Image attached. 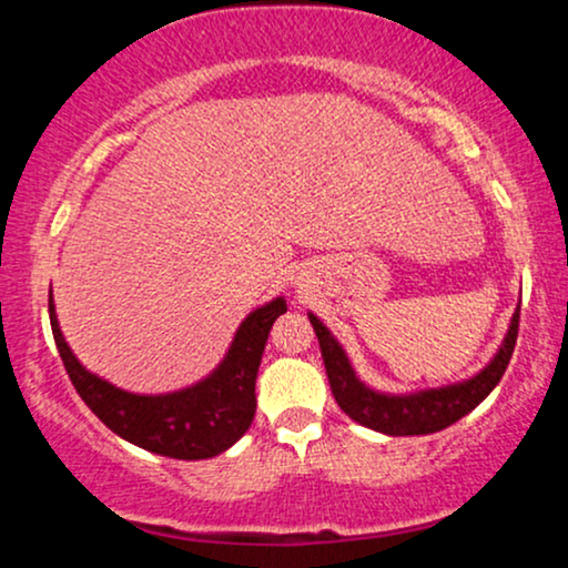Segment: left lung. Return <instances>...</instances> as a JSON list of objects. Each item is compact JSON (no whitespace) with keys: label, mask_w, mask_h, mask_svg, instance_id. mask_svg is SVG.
I'll return each mask as SVG.
<instances>
[{"label":"left lung","mask_w":568,"mask_h":568,"mask_svg":"<svg viewBox=\"0 0 568 568\" xmlns=\"http://www.w3.org/2000/svg\"><path fill=\"white\" fill-rule=\"evenodd\" d=\"M518 315L520 306L515 310L510 325H507V334L501 338L497 355L470 379L443 384V387L416 389V393L406 395L379 393V389L368 387L366 382L357 379L347 352L342 349L334 334L325 328L323 321H317V315L310 312V323L315 328L317 342H321L325 374H328L331 393H334L338 408L349 419H355L357 425L400 438V435H429L446 429L454 422H459L462 416L470 414L478 403L486 400V395L497 387L513 357L515 338H518Z\"/></svg>","instance_id":"8db88e82"}]
</instances>
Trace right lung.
<instances>
[{
	"label": "right lung",
	"mask_w": 568,
	"mask_h": 568,
	"mask_svg": "<svg viewBox=\"0 0 568 568\" xmlns=\"http://www.w3.org/2000/svg\"><path fill=\"white\" fill-rule=\"evenodd\" d=\"M288 312L283 296L256 306L240 323L224 361L205 379L165 395H139L90 374L77 361L58 325L50 293L55 347L80 397L112 433L146 452L171 459H211L234 446L256 414V374L272 323Z\"/></svg>",
	"instance_id": "right-lung-1"
}]
</instances>
